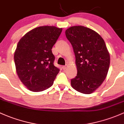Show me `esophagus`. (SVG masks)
<instances>
[{
    "mask_svg": "<svg viewBox=\"0 0 124 124\" xmlns=\"http://www.w3.org/2000/svg\"><path fill=\"white\" fill-rule=\"evenodd\" d=\"M67 67V65H66V66H62V69H63V70H65V69H66V68Z\"/></svg>",
    "mask_w": 124,
    "mask_h": 124,
    "instance_id": "esophagus-1",
    "label": "esophagus"
}]
</instances>
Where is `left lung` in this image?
Listing matches in <instances>:
<instances>
[{
  "instance_id": "1",
  "label": "left lung",
  "mask_w": 124,
  "mask_h": 124,
  "mask_svg": "<svg viewBox=\"0 0 124 124\" xmlns=\"http://www.w3.org/2000/svg\"><path fill=\"white\" fill-rule=\"evenodd\" d=\"M72 45L78 73L71 80L74 89L90 94L105 80L110 64V55L105 41L94 31L83 26H74L66 31Z\"/></svg>"
}]
</instances>
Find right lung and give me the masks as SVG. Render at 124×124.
<instances>
[{
  "mask_svg": "<svg viewBox=\"0 0 124 124\" xmlns=\"http://www.w3.org/2000/svg\"><path fill=\"white\" fill-rule=\"evenodd\" d=\"M54 26L35 28L21 38L14 61L20 80L30 90L38 92L53 85L60 70L54 66L52 48L62 32Z\"/></svg>",
  "mask_w": 124,
  "mask_h": 124,
  "instance_id": "1",
  "label": "right lung"
}]
</instances>
